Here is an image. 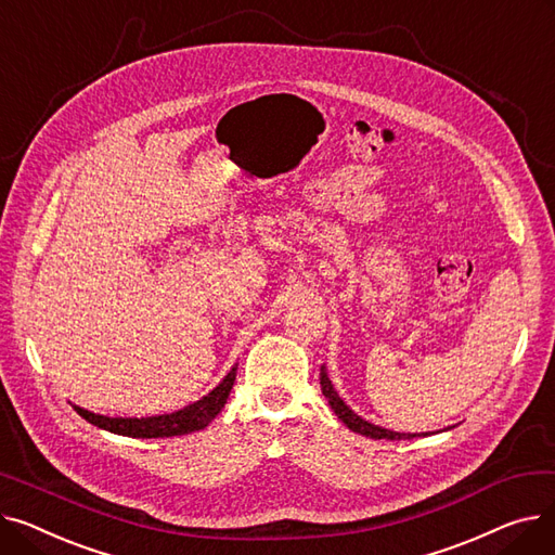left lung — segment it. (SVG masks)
Masks as SVG:
<instances>
[{
    "label": "left lung",
    "mask_w": 555,
    "mask_h": 555,
    "mask_svg": "<svg viewBox=\"0 0 555 555\" xmlns=\"http://www.w3.org/2000/svg\"><path fill=\"white\" fill-rule=\"evenodd\" d=\"M319 383H322V393L326 396L331 410L335 412V416L351 429V431H358L362 436H366V439H387V441H402V439H416V436H427L425 434H412V431H393V429H387V427H380V425H373L369 421H364L362 416H358L351 406H348L339 393L335 391L331 377H328V371H326V364H322V371H319Z\"/></svg>",
    "instance_id": "8db88e82"
}]
</instances>
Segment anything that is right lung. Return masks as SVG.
I'll return each instance as SVG.
<instances>
[{
    "label": "right lung",
    "mask_w": 555,
    "mask_h": 555,
    "mask_svg": "<svg viewBox=\"0 0 555 555\" xmlns=\"http://www.w3.org/2000/svg\"><path fill=\"white\" fill-rule=\"evenodd\" d=\"M236 371L238 364L231 366V371L222 377L220 385L211 389L207 396H202L193 404H186L184 410H178L172 414H162V416H141V418H121V416H101L94 412H87L78 404H72L76 414H80L87 423H92L105 431L112 434H121V436H132V439H168V436H182L191 434L197 429L207 427L220 412L229 398V391L233 387V380H236Z\"/></svg>",
    "instance_id": "1"
}]
</instances>
